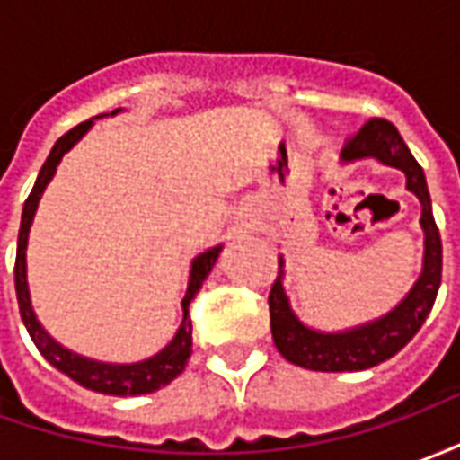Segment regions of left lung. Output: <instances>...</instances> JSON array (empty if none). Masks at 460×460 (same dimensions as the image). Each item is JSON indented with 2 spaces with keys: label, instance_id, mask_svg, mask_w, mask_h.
<instances>
[{
  "label": "left lung",
  "instance_id": "obj_1",
  "mask_svg": "<svg viewBox=\"0 0 460 460\" xmlns=\"http://www.w3.org/2000/svg\"><path fill=\"white\" fill-rule=\"evenodd\" d=\"M342 162L376 160L386 167L404 172L406 190L421 201V229H424V266L414 288L406 298L389 310L386 315L369 320L357 328L340 330V332H323L308 328L293 313L290 300L283 288L286 261L279 259V279L270 286V332L279 352L293 365L313 372H359L394 357L402 347L414 338L424 325L429 313L434 308L436 293L441 286V236L431 211V197L426 187L421 164L414 160L406 142L394 125L382 118L365 122L357 135H352L342 147Z\"/></svg>",
  "mask_w": 460,
  "mask_h": 460
}]
</instances>
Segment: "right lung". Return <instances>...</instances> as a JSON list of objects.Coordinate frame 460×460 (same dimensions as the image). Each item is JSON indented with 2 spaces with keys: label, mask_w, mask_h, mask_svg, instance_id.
<instances>
[{
  "label": "right lung",
  "mask_w": 460,
  "mask_h": 460,
  "mask_svg": "<svg viewBox=\"0 0 460 460\" xmlns=\"http://www.w3.org/2000/svg\"><path fill=\"white\" fill-rule=\"evenodd\" d=\"M120 113L113 111L111 115ZM93 120H85L81 125H75L74 130H68L61 135L56 145L49 152L44 167L36 177V184L29 199L24 201V211H22V226H19V241H16V263H14V286H16V300H19V313L24 320L29 335L34 340V345L39 347V352L46 357L49 365H54L58 372H64L66 376H71L74 382H78L85 389H93L101 394L113 396H137L157 392L160 386L170 385L174 376H180L187 367V359L191 355V318H190V303L194 296L199 293L201 283L207 280V276L214 269V263L219 259L221 246L204 251L197 259L191 261L190 283H187V293L181 298V325L177 330V335L172 338V342L164 349H160L157 355L147 357L142 362H132V365H111V362H98V359H88L84 355H75L71 349H66L64 345H58L44 325L36 320V313L31 308V296H29V283H26V243H29V229L34 221L36 207L39 199L44 194L46 184L54 180L56 167L64 157L66 152L74 147L75 142L84 137L85 132L91 130Z\"/></svg>",
  "instance_id": "add662e5"
}]
</instances>
